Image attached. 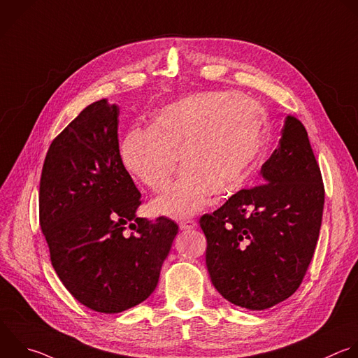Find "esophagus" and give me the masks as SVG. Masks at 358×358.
Wrapping results in <instances>:
<instances>
[{"label": "esophagus", "instance_id": "34e87169", "mask_svg": "<svg viewBox=\"0 0 358 358\" xmlns=\"http://www.w3.org/2000/svg\"><path fill=\"white\" fill-rule=\"evenodd\" d=\"M195 227H196V222L192 220V219H185V220L180 222V229L181 230H191V229H195Z\"/></svg>", "mask_w": 358, "mask_h": 358}]
</instances>
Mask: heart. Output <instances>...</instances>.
<instances>
[{
	"label": "heart",
	"instance_id": "1",
	"mask_svg": "<svg viewBox=\"0 0 358 358\" xmlns=\"http://www.w3.org/2000/svg\"><path fill=\"white\" fill-rule=\"evenodd\" d=\"M267 116L260 103L227 91H205L162 106L149 128H132L121 143L125 169L153 191L178 180L150 209L185 217L199 210L210 194L227 196L255 170L266 146Z\"/></svg>",
	"mask_w": 358,
	"mask_h": 358
}]
</instances>
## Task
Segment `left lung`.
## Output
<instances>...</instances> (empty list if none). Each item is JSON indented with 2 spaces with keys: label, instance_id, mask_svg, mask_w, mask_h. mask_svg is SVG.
Here are the masks:
<instances>
[{
  "label": "left lung",
  "instance_id": "obj_1",
  "mask_svg": "<svg viewBox=\"0 0 358 358\" xmlns=\"http://www.w3.org/2000/svg\"><path fill=\"white\" fill-rule=\"evenodd\" d=\"M260 177L264 184L236 192L199 219L213 287L250 310L289 298L317 243L324 188L308 132L295 116L285 117L278 148Z\"/></svg>",
  "mask_w": 358,
  "mask_h": 358
}]
</instances>
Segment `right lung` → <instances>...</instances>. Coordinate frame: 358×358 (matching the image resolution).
<instances>
[{
  "mask_svg": "<svg viewBox=\"0 0 358 358\" xmlns=\"http://www.w3.org/2000/svg\"><path fill=\"white\" fill-rule=\"evenodd\" d=\"M116 103L84 108L52 142L41 177L39 220L52 266L84 306L119 313L156 289L178 226L136 216L142 194L117 142Z\"/></svg>",
  "mask_w": 358,
  "mask_h": 358,
  "instance_id": "obj_1",
  "label": "right lung"
}]
</instances>
